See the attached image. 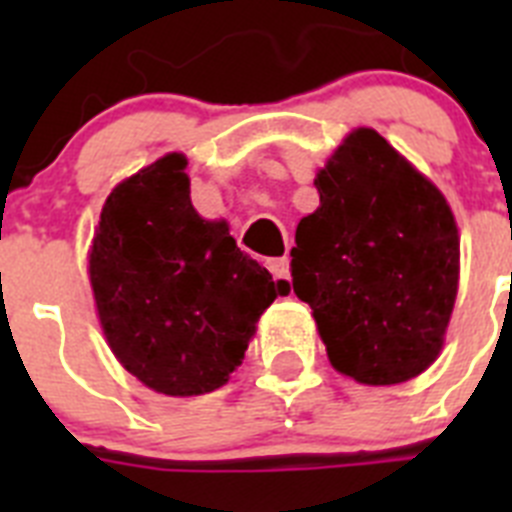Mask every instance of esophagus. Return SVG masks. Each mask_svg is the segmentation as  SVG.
<instances>
[{"mask_svg": "<svg viewBox=\"0 0 512 512\" xmlns=\"http://www.w3.org/2000/svg\"><path fill=\"white\" fill-rule=\"evenodd\" d=\"M269 271L274 274V279H279V282H289V259L287 256H282V259H271Z\"/></svg>", "mask_w": 512, "mask_h": 512, "instance_id": "34e87169", "label": "esophagus"}]
</instances>
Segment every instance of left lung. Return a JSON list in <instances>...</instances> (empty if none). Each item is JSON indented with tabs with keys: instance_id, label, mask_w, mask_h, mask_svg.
<instances>
[{
	"instance_id": "8db88e82",
	"label": "left lung",
	"mask_w": 512,
	"mask_h": 512,
	"mask_svg": "<svg viewBox=\"0 0 512 512\" xmlns=\"http://www.w3.org/2000/svg\"><path fill=\"white\" fill-rule=\"evenodd\" d=\"M292 287L312 307L330 364L359 384H400L441 354L459 289L449 202L372 128L348 133L315 176Z\"/></svg>"
}]
</instances>
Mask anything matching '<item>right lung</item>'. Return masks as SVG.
<instances>
[{
  "label": "right lung",
  "mask_w": 512,
  "mask_h": 512,
  "mask_svg": "<svg viewBox=\"0 0 512 512\" xmlns=\"http://www.w3.org/2000/svg\"><path fill=\"white\" fill-rule=\"evenodd\" d=\"M187 158L166 153L110 192L89 251L104 338L140 382L171 397L223 387L282 282L189 200Z\"/></svg>",
  "instance_id": "right-lung-1"
}]
</instances>
